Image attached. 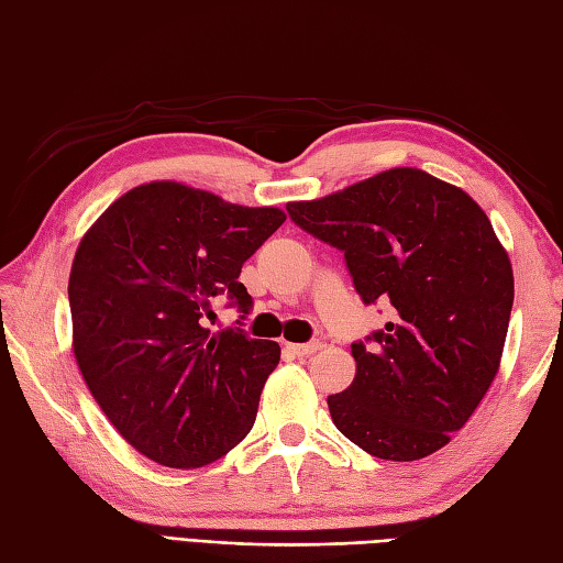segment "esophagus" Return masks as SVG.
<instances>
[{
    "mask_svg": "<svg viewBox=\"0 0 563 563\" xmlns=\"http://www.w3.org/2000/svg\"><path fill=\"white\" fill-rule=\"evenodd\" d=\"M286 347H289V352L296 354V357H308V354L320 350V342L311 340V342H301V345H286Z\"/></svg>",
    "mask_w": 563,
    "mask_h": 563,
    "instance_id": "esophagus-1",
    "label": "esophagus"
}]
</instances>
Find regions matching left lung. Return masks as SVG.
<instances>
[{
    "instance_id": "left-lung-1",
    "label": "left lung",
    "mask_w": 563,
    "mask_h": 563,
    "mask_svg": "<svg viewBox=\"0 0 563 563\" xmlns=\"http://www.w3.org/2000/svg\"><path fill=\"white\" fill-rule=\"evenodd\" d=\"M286 211L345 252L364 303L394 306L391 323L352 345L354 382L328 396L335 428L388 462L442 450L486 396L508 335L512 267L488 216L416 167Z\"/></svg>"
}]
</instances>
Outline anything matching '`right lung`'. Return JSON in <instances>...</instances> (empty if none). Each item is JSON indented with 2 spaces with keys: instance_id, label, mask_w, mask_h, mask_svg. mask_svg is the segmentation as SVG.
I'll use <instances>...</instances> for the list:
<instances>
[{
  "instance_id": "obj_1",
  "label": "right lung",
  "mask_w": 563,
  "mask_h": 563,
  "mask_svg": "<svg viewBox=\"0 0 563 563\" xmlns=\"http://www.w3.org/2000/svg\"><path fill=\"white\" fill-rule=\"evenodd\" d=\"M284 221L274 206L151 181L79 240L67 284L75 360L111 426L153 462L211 464L255 426L282 350L203 318L218 296L250 313L240 269Z\"/></svg>"
}]
</instances>
